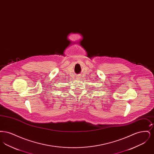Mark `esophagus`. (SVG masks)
Segmentation results:
<instances>
[{
	"label": "esophagus",
	"instance_id": "obj_1",
	"mask_svg": "<svg viewBox=\"0 0 154 154\" xmlns=\"http://www.w3.org/2000/svg\"><path fill=\"white\" fill-rule=\"evenodd\" d=\"M77 79H78V80H79V79H80L81 77L80 76H77Z\"/></svg>",
	"mask_w": 154,
	"mask_h": 154
}]
</instances>
